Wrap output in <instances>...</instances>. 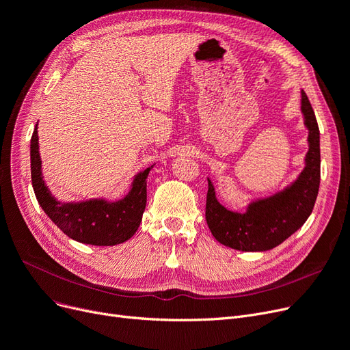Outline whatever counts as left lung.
Returning <instances> with one entry per match:
<instances>
[{"instance_id":"1","label":"left lung","mask_w":350,"mask_h":350,"mask_svg":"<svg viewBox=\"0 0 350 350\" xmlns=\"http://www.w3.org/2000/svg\"><path fill=\"white\" fill-rule=\"evenodd\" d=\"M300 109L308 131V150L304 168L288 186L269 196L252 199L245 212H237L217 200L208 177L206 222L215 239L225 247L245 252L269 251L299 230L312 215L320 186V131L304 90Z\"/></svg>"}]
</instances>
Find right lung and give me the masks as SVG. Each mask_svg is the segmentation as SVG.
<instances>
[{
	"label": "right lung",
	"mask_w": 350,
	"mask_h": 350,
	"mask_svg": "<svg viewBox=\"0 0 350 350\" xmlns=\"http://www.w3.org/2000/svg\"><path fill=\"white\" fill-rule=\"evenodd\" d=\"M30 160L37 202L63 234L81 243L96 247H112L134 237L146 211L147 177L154 164L133 177L131 186L122 199L94 198L81 202H60L51 195L44 182L37 125L31 137Z\"/></svg>",
	"instance_id": "obj_1"
}]
</instances>
